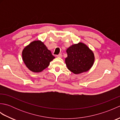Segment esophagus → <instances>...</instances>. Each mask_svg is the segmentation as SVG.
<instances>
[{
	"mask_svg": "<svg viewBox=\"0 0 120 120\" xmlns=\"http://www.w3.org/2000/svg\"><path fill=\"white\" fill-rule=\"evenodd\" d=\"M62 56L61 53H59V55H57V57H59V58H61Z\"/></svg>",
	"mask_w": 120,
	"mask_h": 120,
	"instance_id": "34e87169",
	"label": "esophagus"
}]
</instances>
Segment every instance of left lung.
<instances>
[{
    "label": "left lung",
    "instance_id": "left-lung-1",
    "mask_svg": "<svg viewBox=\"0 0 120 120\" xmlns=\"http://www.w3.org/2000/svg\"><path fill=\"white\" fill-rule=\"evenodd\" d=\"M68 57L65 61L67 68L75 74L87 72L94 62L92 51L82 43L72 45L67 50Z\"/></svg>",
    "mask_w": 120,
    "mask_h": 120
}]
</instances>
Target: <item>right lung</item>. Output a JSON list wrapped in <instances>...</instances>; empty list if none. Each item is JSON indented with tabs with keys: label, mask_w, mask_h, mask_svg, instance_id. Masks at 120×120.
<instances>
[{
	"label": "right lung",
	"mask_w": 120,
	"mask_h": 120,
	"mask_svg": "<svg viewBox=\"0 0 120 120\" xmlns=\"http://www.w3.org/2000/svg\"><path fill=\"white\" fill-rule=\"evenodd\" d=\"M22 60L26 67L33 72L39 73L47 68L55 58L52 52L41 41H34L24 48Z\"/></svg>",
	"instance_id": "right-lung-1"
}]
</instances>
